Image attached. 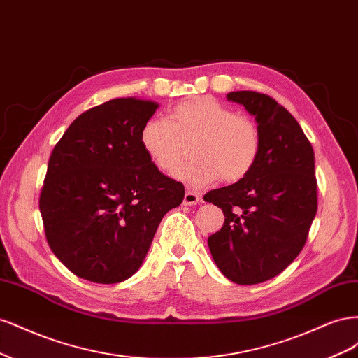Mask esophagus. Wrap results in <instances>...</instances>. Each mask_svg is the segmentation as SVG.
<instances>
[{"label":"esophagus","mask_w":358,"mask_h":358,"mask_svg":"<svg viewBox=\"0 0 358 358\" xmlns=\"http://www.w3.org/2000/svg\"><path fill=\"white\" fill-rule=\"evenodd\" d=\"M200 200H201V199H200L199 194L192 192V191H187V192H185V197H183V204L192 206V204L200 203Z\"/></svg>","instance_id":"obj_1"}]
</instances>
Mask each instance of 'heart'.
Instances as JSON below:
<instances>
[{
    "instance_id": "1",
    "label": "heart",
    "mask_w": 358,
    "mask_h": 358,
    "mask_svg": "<svg viewBox=\"0 0 358 358\" xmlns=\"http://www.w3.org/2000/svg\"><path fill=\"white\" fill-rule=\"evenodd\" d=\"M149 161L162 173L173 175L193 146L194 158L176 172V178L199 189L222 179H245L262 154V133L251 117L237 115L212 99L179 103L169 121L152 117L140 131Z\"/></svg>"
}]
</instances>
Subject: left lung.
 Instances as JSON below:
<instances>
[{
	"instance_id": "left-lung-1",
	"label": "left lung",
	"mask_w": 358,
	"mask_h": 358,
	"mask_svg": "<svg viewBox=\"0 0 358 358\" xmlns=\"http://www.w3.org/2000/svg\"><path fill=\"white\" fill-rule=\"evenodd\" d=\"M227 100L255 116L262 154L245 179L204 196L225 216L208 243L224 276L254 285L285 270L308 241L318 208L315 158L299 122L272 96L234 91Z\"/></svg>"
}]
</instances>
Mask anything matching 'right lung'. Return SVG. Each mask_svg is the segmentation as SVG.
Returning <instances> with one entry per match:
<instances>
[{
    "instance_id": "obj_1",
    "label": "right lung",
    "mask_w": 358,
    "mask_h": 358,
    "mask_svg": "<svg viewBox=\"0 0 358 358\" xmlns=\"http://www.w3.org/2000/svg\"><path fill=\"white\" fill-rule=\"evenodd\" d=\"M159 104L127 96L83 112L49 158L40 192L46 241L70 272L96 284L133 276L158 225L185 196L140 145Z\"/></svg>"
}]
</instances>
